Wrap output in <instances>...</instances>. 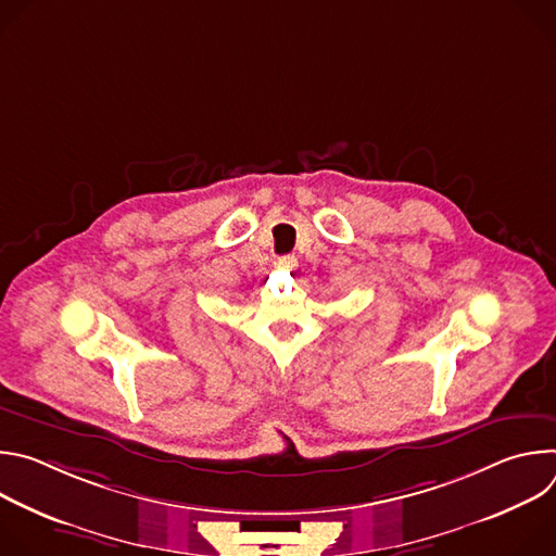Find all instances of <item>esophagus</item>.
<instances>
[{"label": "esophagus", "instance_id": "34e87169", "mask_svg": "<svg viewBox=\"0 0 556 556\" xmlns=\"http://www.w3.org/2000/svg\"><path fill=\"white\" fill-rule=\"evenodd\" d=\"M296 257L294 255H283L277 260V268H283V270H294L296 268Z\"/></svg>", "mask_w": 556, "mask_h": 556}]
</instances>
